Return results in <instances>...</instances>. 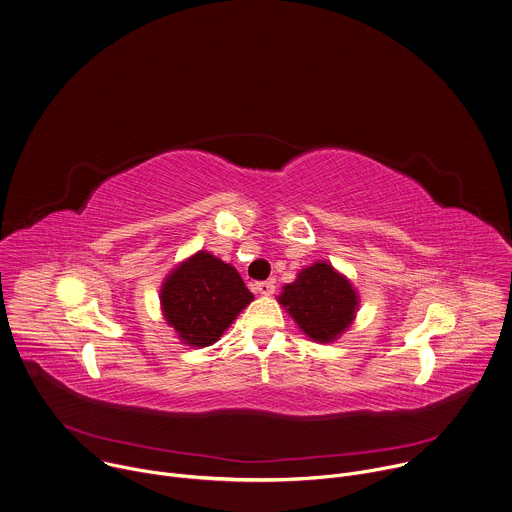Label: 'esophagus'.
I'll list each match as a JSON object with an SVG mask.
<instances>
[{
	"label": "esophagus",
	"instance_id": "esophagus-1",
	"mask_svg": "<svg viewBox=\"0 0 512 512\" xmlns=\"http://www.w3.org/2000/svg\"><path fill=\"white\" fill-rule=\"evenodd\" d=\"M255 291L261 295H271L275 291V283L273 281H257Z\"/></svg>",
	"mask_w": 512,
	"mask_h": 512
}]
</instances>
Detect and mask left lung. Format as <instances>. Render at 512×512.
<instances>
[{"label":"left lung","instance_id":"left-lung-1","mask_svg":"<svg viewBox=\"0 0 512 512\" xmlns=\"http://www.w3.org/2000/svg\"><path fill=\"white\" fill-rule=\"evenodd\" d=\"M279 303L315 342H331L346 331L358 309L350 281L327 263H313L283 287Z\"/></svg>","mask_w":512,"mask_h":512}]
</instances>
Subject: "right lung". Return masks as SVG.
I'll return each instance as SVG.
<instances>
[{
	"label": "right lung",
	"mask_w": 512,
	"mask_h": 512,
	"mask_svg": "<svg viewBox=\"0 0 512 512\" xmlns=\"http://www.w3.org/2000/svg\"><path fill=\"white\" fill-rule=\"evenodd\" d=\"M251 299L237 269L205 251L177 267L160 289L168 325L197 348L215 344Z\"/></svg>",
	"instance_id": "right-lung-1"
}]
</instances>
